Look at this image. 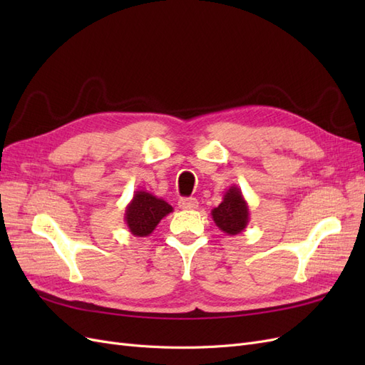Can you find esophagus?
I'll return each instance as SVG.
<instances>
[{"instance_id": "1", "label": "esophagus", "mask_w": 365, "mask_h": 365, "mask_svg": "<svg viewBox=\"0 0 365 365\" xmlns=\"http://www.w3.org/2000/svg\"><path fill=\"white\" fill-rule=\"evenodd\" d=\"M178 205L182 210H193L197 208V200H195V197H181Z\"/></svg>"}]
</instances>
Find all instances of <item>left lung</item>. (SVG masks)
Here are the masks:
<instances>
[{
  "label": "left lung",
  "mask_w": 365,
  "mask_h": 365,
  "mask_svg": "<svg viewBox=\"0 0 365 365\" xmlns=\"http://www.w3.org/2000/svg\"><path fill=\"white\" fill-rule=\"evenodd\" d=\"M216 227L228 236H236L244 231L250 222V207L237 185H231L224 200L212 210Z\"/></svg>",
  "instance_id": "8db88e82"
}]
</instances>
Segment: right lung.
<instances>
[{
    "instance_id": "1",
    "label": "right lung",
    "mask_w": 365,
    "mask_h": 365,
    "mask_svg": "<svg viewBox=\"0 0 365 365\" xmlns=\"http://www.w3.org/2000/svg\"><path fill=\"white\" fill-rule=\"evenodd\" d=\"M173 212V207L146 190H137L125 210V222L130 235L146 237L160 220Z\"/></svg>"
}]
</instances>
